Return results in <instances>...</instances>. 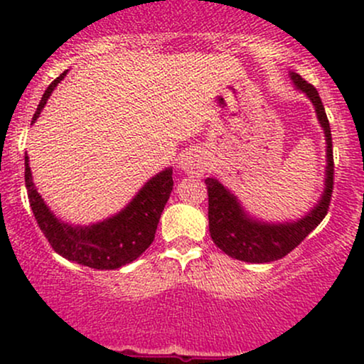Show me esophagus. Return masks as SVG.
I'll list each match as a JSON object with an SVG mask.
<instances>
[{"instance_id":"34e87169","label":"esophagus","mask_w":364,"mask_h":364,"mask_svg":"<svg viewBox=\"0 0 364 364\" xmlns=\"http://www.w3.org/2000/svg\"><path fill=\"white\" fill-rule=\"evenodd\" d=\"M179 164H181L183 171H186L191 176H203L208 169L207 159L200 152H186L185 156L181 157V162H179Z\"/></svg>"}]
</instances>
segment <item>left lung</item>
Instances as JSON below:
<instances>
[{
  "mask_svg": "<svg viewBox=\"0 0 364 364\" xmlns=\"http://www.w3.org/2000/svg\"><path fill=\"white\" fill-rule=\"evenodd\" d=\"M292 82L310 97L315 106L320 124L327 136V178H325V191L320 203L308 215L298 223L286 224H263L250 219L241 210L236 196L229 193L225 188L214 178H207L208 190V231L217 248L225 255L241 262L267 263L279 260L291 253L313 229L327 215L330 200L333 190V152H332V133L327 119L323 104L318 90L308 83L301 75L291 73Z\"/></svg>",
  "mask_w": 364,
  "mask_h": 364,
  "instance_id": "obj_1",
  "label": "left lung"
}]
</instances>
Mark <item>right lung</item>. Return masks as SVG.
I'll use <instances>...</instances> for the list:
<instances>
[{
    "label": "right lung",
    "instance_id": "right-lung-1",
    "mask_svg": "<svg viewBox=\"0 0 364 364\" xmlns=\"http://www.w3.org/2000/svg\"><path fill=\"white\" fill-rule=\"evenodd\" d=\"M63 72L51 82L41 99L32 123L39 118L54 87L65 78ZM25 186L32 212L46 240L66 260L99 270H112L132 263L152 245L162 210L173 191V169L159 173L140 190L133 202L118 215L89 228H73L53 215L32 183L28 157H25Z\"/></svg>",
    "mask_w": 364,
    "mask_h": 364
}]
</instances>
